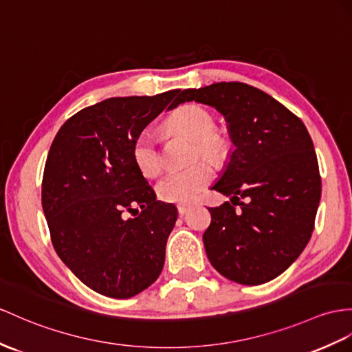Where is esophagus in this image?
<instances>
[{
  "instance_id": "obj_1",
  "label": "esophagus",
  "mask_w": 352,
  "mask_h": 352,
  "mask_svg": "<svg viewBox=\"0 0 352 352\" xmlns=\"http://www.w3.org/2000/svg\"><path fill=\"white\" fill-rule=\"evenodd\" d=\"M190 208H191L190 204H179V206H177V212H179V215H181V217H185V215H186V212L190 210Z\"/></svg>"
}]
</instances>
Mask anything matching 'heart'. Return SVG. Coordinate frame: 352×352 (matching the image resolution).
Wrapping results in <instances>:
<instances>
[{
    "label": "heart",
    "mask_w": 352,
    "mask_h": 352,
    "mask_svg": "<svg viewBox=\"0 0 352 352\" xmlns=\"http://www.w3.org/2000/svg\"><path fill=\"white\" fill-rule=\"evenodd\" d=\"M215 118L209 110L197 104H186L175 110L166 121L167 130L182 134L195 142L194 158L203 157L213 164H222L231 149L228 137L215 131ZM133 160L144 176L155 177L162 170V158L155 134L143 130L133 142ZM213 179L209 162L201 161L186 170L171 171L158 184V195L168 203H190Z\"/></svg>",
    "instance_id": "b5f03b06"
}]
</instances>
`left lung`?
<instances>
[{
	"instance_id": "obj_1",
	"label": "left lung",
	"mask_w": 352,
	"mask_h": 352,
	"mask_svg": "<svg viewBox=\"0 0 352 352\" xmlns=\"http://www.w3.org/2000/svg\"><path fill=\"white\" fill-rule=\"evenodd\" d=\"M185 101L215 107L234 144L212 186L231 203L209 208L203 243L210 264L242 285L275 279L298 258L314 231L321 176L309 133L293 111L246 83L185 89L177 102Z\"/></svg>"
}]
</instances>
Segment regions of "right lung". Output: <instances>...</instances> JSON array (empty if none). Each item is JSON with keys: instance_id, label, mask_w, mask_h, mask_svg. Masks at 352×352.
<instances>
[{"instance_id": "right-lung-1", "label": "right lung", "mask_w": 352, "mask_h": 352, "mask_svg": "<svg viewBox=\"0 0 352 352\" xmlns=\"http://www.w3.org/2000/svg\"><path fill=\"white\" fill-rule=\"evenodd\" d=\"M179 92L107 98L82 109L49 149L41 204L52 245L102 296L130 298L164 267L177 209L157 200L133 160V142L162 110L179 106Z\"/></svg>"}]
</instances>
